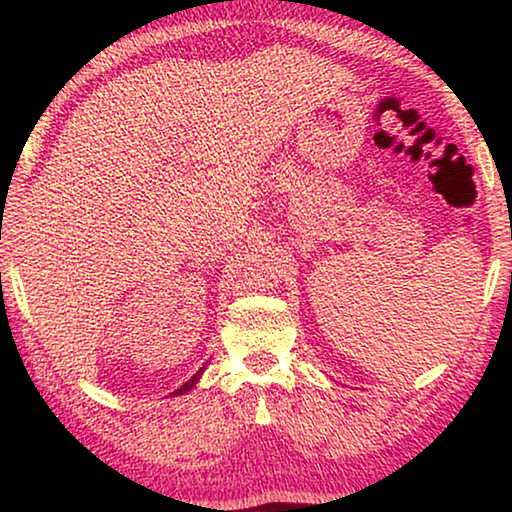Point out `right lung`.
I'll list each match as a JSON object with an SVG mask.
<instances>
[{
	"instance_id": "obj_1",
	"label": "right lung",
	"mask_w": 512,
	"mask_h": 512,
	"mask_svg": "<svg viewBox=\"0 0 512 512\" xmlns=\"http://www.w3.org/2000/svg\"><path fill=\"white\" fill-rule=\"evenodd\" d=\"M202 373H205V368H200L198 373H195V375L191 377V380H188L186 384H181V387H179L177 391H174L172 396H181V394H186V391H191V389L195 387V384H198V380H200V375H202Z\"/></svg>"
}]
</instances>
